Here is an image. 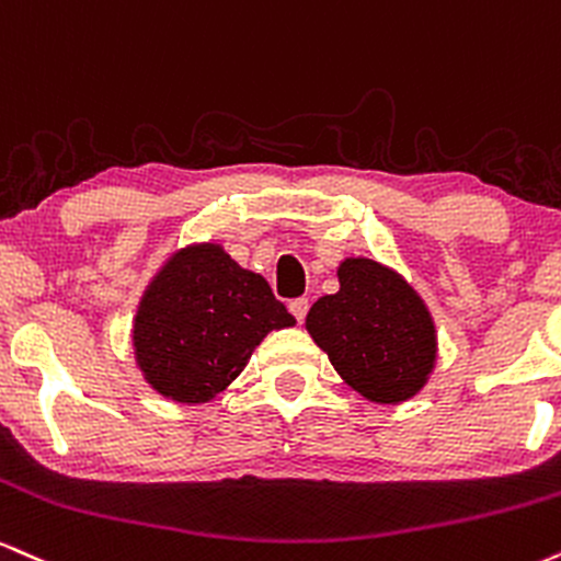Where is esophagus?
<instances>
[{"label": "esophagus", "mask_w": 561, "mask_h": 561, "mask_svg": "<svg viewBox=\"0 0 561 561\" xmlns=\"http://www.w3.org/2000/svg\"><path fill=\"white\" fill-rule=\"evenodd\" d=\"M288 309H291V314L296 318V322H305L307 312H309V301L307 299H294L291 305H288Z\"/></svg>", "instance_id": "obj_1"}]
</instances>
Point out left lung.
<instances>
[{"instance_id": "8db88e82", "label": "left lung", "mask_w": 561, "mask_h": 561, "mask_svg": "<svg viewBox=\"0 0 561 561\" xmlns=\"http://www.w3.org/2000/svg\"><path fill=\"white\" fill-rule=\"evenodd\" d=\"M339 283V294L307 314L314 344L362 397L380 404L414 397L436 362V328L420 296L373 260H346Z\"/></svg>"}]
</instances>
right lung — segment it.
Listing matches in <instances>:
<instances>
[{"label":"right lung","mask_w":561,"mask_h":561,"mask_svg":"<svg viewBox=\"0 0 561 561\" xmlns=\"http://www.w3.org/2000/svg\"><path fill=\"white\" fill-rule=\"evenodd\" d=\"M294 322L262 275L236 265L217 243H199L170 256L144 294L136 362L162 397L202 404L239 378L270 331Z\"/></svg>","instance_id":"obj_1"}]
</instances>
